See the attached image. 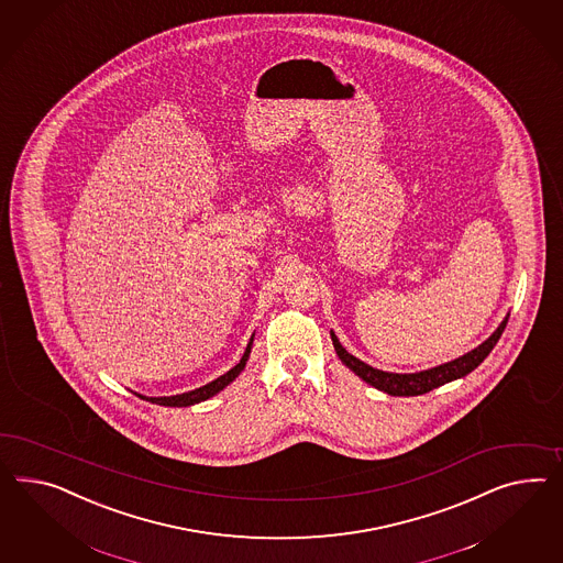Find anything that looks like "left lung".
<instances>
[{
    "label": "left lung",
    "mask_w": 563,
    "mask_h": 563,
    "mask_svg": "<svg viewBox=\"0 0 563 563\" xmlns=\"http://www.w3.org/2000/svg\"><path fill=\"white\" fill-rule=\"evenodd\" d=\"M508 316L510 313H506V318L496 328V332L489 335L486 342H482L477 349H473L472 352L459 356V358L451 361V363L432 366V368L418 371V373H389V371H380V368H375V366L366 365L361 358L352 356L349 350L340 344L334 330H330V335H332L338 358L349 366L354 375H358L361 379L368 383V385H373L375 389L397 397L422 396V394H428V391L441 387L444 383H451V380L461 379V377L470 375L472 371L482 365L486 361L487 354L498 344L501 332H504V328L508 323Z\"/></svg>",
    "instance_id": "obj_1"
}]
</instances>
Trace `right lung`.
Returning a JSON list of instances; mask_svg holds the SVG:
<instances>
[{"label":"right lung","instance_id":"obj_1","mask_svg":"<svg viewBox=\"0 0 563 563\" xmlns=\"http://www.w3.org/2000/svg\"><path fill=\"white\" fill-rule=\"evenodd\" d=\"M252 344H254V334L250 338V342H247V346H245V352H243L242 361H240L238 365L233 366V368H229L225 375L217 377V379L207 383V385H202V387H198V389L186 391V394H180V396L147 397L141 396V394H137V396L141 397V399H145V401H152V404H157V406H167V408H188V406H195V404H200V401H207V399L217 396L219 391H223L229 383H233V380L240 377V373L245 368V363H247V358H250Z\"/></svg>","mask_w":563,"mask_h":563}]
</instances>
